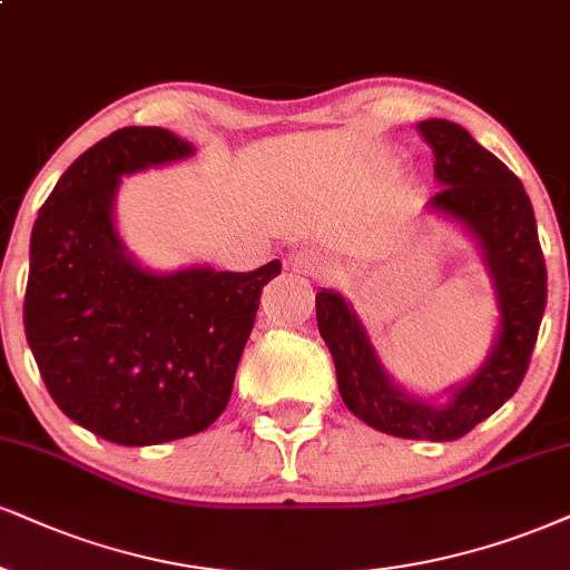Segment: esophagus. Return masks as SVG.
I'll return each instance as SVG.
<instances>
[{"label": "esophagus", "instance_id": "1", "mask_svg": "<svg viewBox=\"0 0 570 570\" xmlns=\"http://www.w3.org/2000/svg\"><path fill=\"white\" fill-rule=\"evenodd\" d=\"M287 262H291L293 272L306 274V277H317V274L325 272V264H322V258L312 250H296L291 258H287Z\"/></svg>", "mask_w": 570, "mask_h": 570}]
</instances>
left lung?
Wrapping results in <instances>:
<instances>
[{
    "instance_id": "obj_1",
    "label": "left lung",
    "mask_w": 570,
    "mask_h": 570,
    "mask_svg": "<svg viewBox=\"0 0 570 570\" xmlns=\"http://www.w3.org/2000/svg\"><path fill=\"white\" fill-rule=\"evenodd\" d=\"M417 131L431 145L435 179L444 185L428 206L473 232L494 277L502 325L489 362L452 393V402L433 406L385 377L367 333L338 293H317V325L333 354L343 402L356 417L399 439L454 441L500 410L523 383L547 306V266L521 179L460 124L431 118L417 124Z\"/></svg>"
}]
</instances>
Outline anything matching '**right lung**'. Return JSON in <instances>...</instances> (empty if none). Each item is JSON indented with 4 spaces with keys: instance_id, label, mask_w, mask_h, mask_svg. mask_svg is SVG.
<instances>
[{
    "instance_id": "add662e5",
    "label": "right lung",
    "mask_w": 570,
    "mask_h": 570,
    "mask_svg": "<svg viewBox=\"0 0 570 570\" xmlns=\"http://www.w3.org/2000/svg\"><path fill=\"white\" fill-rule=\"evenodd\" d=\"M189 153L160 126H124L66 168L31 232L28 346L55 404L114 444H164L219 417L264 285L283 269L153 274L126 256L110 214L118 179Z\"/></svg>"
}]
</instances>
